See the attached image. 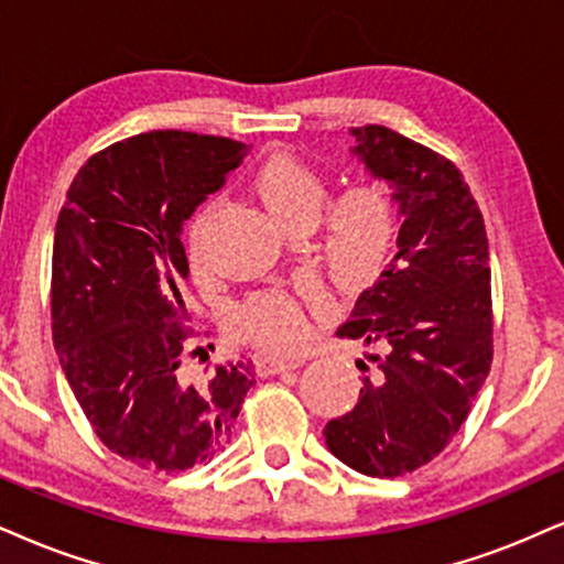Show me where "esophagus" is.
<instances>
[{"label": "esophagus", "mask_w": 564, "mask_h": 564, "mask_svg": "<svg viewBox=\"0 0 564 564\" xmlns=\"http://www.w3.org/2000/svg\"><path fill=\"white\" fill-rule=\"evenodd\" d=\"M305 358H280V356H261L256 360V371L261 373V377H274V373H282V371H290V368H297L303 366Z\"/></svg>", "instance_id": "34e87169"}]
</instances>
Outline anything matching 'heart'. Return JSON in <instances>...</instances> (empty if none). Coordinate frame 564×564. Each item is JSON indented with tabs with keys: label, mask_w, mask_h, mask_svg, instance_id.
Instances as JSON below:
<instances>
[{
	"label": "heart",
	"mask_w": 564,
	"mask_h": 564,
	"mask_svg": "<svg viewBox=\"0 0 564 564\" xmlns=\"http://www.w3.org/2000/svg\"><path fill=\"white\" fill-rule=\"evenodd\" d=\"M253 191L263 208L282 227H311L322 219L318 250L322 259L339 280L360 282L384 267L398 238L400 212L392 185L377 175L356 177L339 187L335 198L326 200V177L316 164L280 151L259 166ZM323 217H317V212ZM217 217V204H206L193 217L187 229V250L200 259V242L208 225ZM318 314V301L288 290H263L250 295L235 311V326L240 335L276 352H295L311 335V324Z\"/></svg>",
	"instance_id": "heart-1"
}]
</instances>
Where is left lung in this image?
I'll return each instance as SVG.
<instances>
[{"label": "left lung", "instance_id": "obj_1", "mask_svg": "<svg viewBox=\"0 0 564 564\" xmlns=\"http://www.w3.org/2000/svg\"><path fill=\"white\" fill-rule=\"evenodd\" d=\"M356 154L398 187V256L337 335L373 347L358 405L324 429L358 474L398 478L434 460L460 431L495 356L489 240L460 170L384 124L352 128Z\"/></svg>", "mask_w": 564, "mask_h": 564}]
</instances>
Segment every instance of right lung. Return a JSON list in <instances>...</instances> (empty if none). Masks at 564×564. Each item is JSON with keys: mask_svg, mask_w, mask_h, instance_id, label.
<instances>
[{"mask_svg": "<svg viewBox=\"0 0 564 564\" xmlns=\"http://www.w3.org/2000/svg\"><path fill=\"white\" fill-rule=\"evenodd\" d=\"M248 145L151 130L80 166L54 232L52 335L62 371L104 447L138 468L187 470L227 447L250 364L191 377L183 221ZM204 360L208 356L204 352Z\"/></svg>", "mask_w": 564, "mask_h": 564, "instance_id": "1", "label": "right lung"}]
</instances>
